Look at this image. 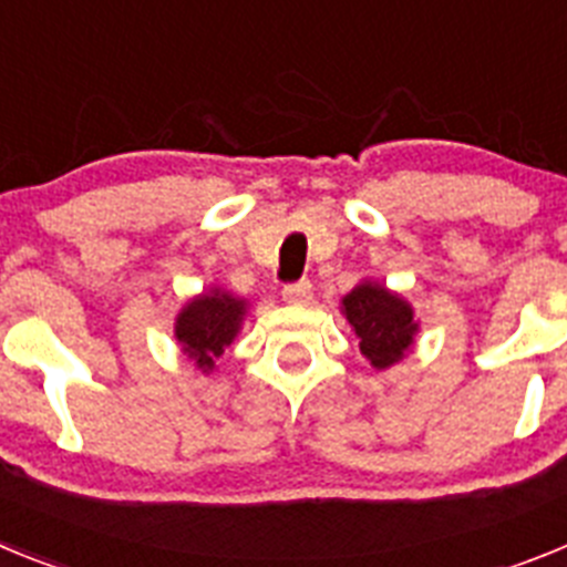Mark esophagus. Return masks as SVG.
Instances as JSON below:
<instances>
[{"instance_id":"34e87169","label":"esophagus","mask_w":567,"mask_h":567,"mask_svg":"<svg viewBox=\"0 0 567 567\" xmlns=\"http://www.w3.org/2000/svg\"><path fill=\"white\" fill-rule=\"evenodd\" d=\"M309 298H312V284L309 280H298V284L284 287V300H289V303H307Z\"/></svg>"}]
</instances>
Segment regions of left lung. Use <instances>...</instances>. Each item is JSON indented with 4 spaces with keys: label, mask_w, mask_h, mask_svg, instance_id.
Wrapping results in <instances>:
<instances>
[{
    "label": "left lung",
    "mask_w": 567,
    "mask_h": 567,
    "mask_svg": "<svg viewBox=\"0 0 567 567\" xmlns=\"http://www.w3.org/2000/svg\"><path fill=\"white\" fill-rule=\"evenodd\" d=\"M343 315L358 334L360 352L374 369L398 363L417 332L412 307L378 284H360L346 295Z\"/></svg>",
    "instance_id": "8db88e82"
}]
</instances>
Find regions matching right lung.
I'll use <instances>...</instances> for the list:
<instances>
[{"label": "right lung", "instance_id": "add662e5", "mask_svg": "<svg viewBox=\"0 0 567 567\" xmlns=\"http://www.w3.org/2000/svg\"><path fill=\"white\" fill-rule=\"evenodd\" d=\"M240 318H244V300L213 289L184 307L175 320V338L182 340L184 352L198 363V369L209 372L215 358H221L224 346L233 343L238 334Z\"/></svg>", "mask_w": 567, "mask_h": 567}]
</instances>
